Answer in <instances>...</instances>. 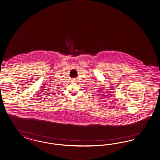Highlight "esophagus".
Instances as JSON below:
<instances>
[{"label": "esophagus", "mask_w": 160, "mask_h": 160, "mask_svg": "<svg viewBox=\"0 0 160 160\" xmlns=\"http://www.w3.org/2000/svg\"><path fill=\"white\" fill-rule=\"evenodd\" d=\"M73 82H76V79H73Z\"/></svg>", "instance_id": "obj_1"}]
</instances>
